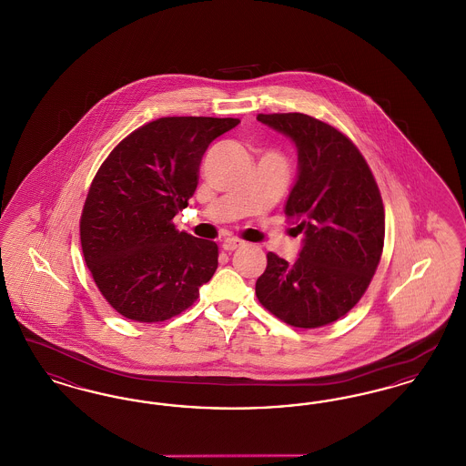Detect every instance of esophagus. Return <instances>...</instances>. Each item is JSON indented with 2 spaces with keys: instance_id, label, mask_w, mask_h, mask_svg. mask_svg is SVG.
I'll use <instances>...</instances> for the list:
<instances>
[{
  "instance_id": "obj_1",
  "label": "esophagus",
  "mask_w": 466,
  "mask_h": 466,
  "mask_svg": "<svg viewBox=\"0 0 466 466\" xmlns=\"http://www.w3.org/2000/svg\"><path fill=\"white\" fill-rule=\"evenodd\" d=\"M241 246H243V243L239 239H234V238H228V239H225L222 243V248L225 251H234V249H238Z\"/></svg>"
}]
</instances>
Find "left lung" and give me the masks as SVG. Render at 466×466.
I'll list each match as a JSON object with an SVG mask.
<instances>
[{
	"label": "left lung",
	"mask_w": 466,
	"mask_h": 466,
	"mask_svg": "<svg viewBox=\"0 0 466 466\" xmlns=\"http://www.w3.org/2000/svg\"><path fill=\"white\" fill-rule=\"evenodd\" d=\"M257 120L287 134L299 150V177L285 213L304 234L289 264L267 253L257 279L260 304L295 329L330 325L355 308L376 274L384 246V206L355 143L304 113H258Z\"/></svg>",
	"instance_id": "8db88e82"
}]
</instances>
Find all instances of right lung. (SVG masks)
<instances>
[{
  "label": "right lung",
  "instance_id": "obj_1",
  "mask_svg": "<svg viewBox=\"0 0 466 466\" xmlns=\"http://www.w3.org/2000/svg\"><path fill=\"white\" fill-rule=\"evenodd\" d=\"M239 118L164 116L124 137L92 179L80 241L96 287L139 323L188 309L218 267V246L173 223L199 183L209 143Z\"/></svg>",
  "mask_w": 466,
  "mask_h": 466
}]
</instances>
